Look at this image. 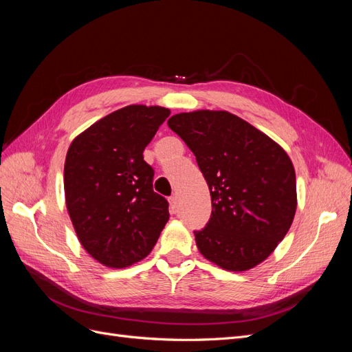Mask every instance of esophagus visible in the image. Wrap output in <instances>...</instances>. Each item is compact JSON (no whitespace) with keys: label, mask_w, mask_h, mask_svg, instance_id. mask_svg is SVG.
Segmentation results:
<instances>
[{"label":"esophagus","mask_w":352,"mask_h":352,"mask_svg":"<svg viewBox=\"0 0 352 352\" xmlns=\"http://www.w3.org/2000/svg\"><path fill=\"white\" fill-rule=\"evenodd\" d=\"M168 204H170V211L172 212L177 211V198L175 195L168 198Z\"/></svg>","instance_id":"1"}]
</instances>
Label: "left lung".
<instances>
[{
    "label": "left lung",
    "mask_w": 352,
    "mask_h": 352,
    "mask_svg": "<svg viewBox=\"0 0 352 352\" xmlns=\"http://www.w3.org/2000/svg\"><path fill=\"white\" fill-rule=\"evenodd\" d=\"M167 124L194 153L210 189L211 217L195 232L199 252L229 272L263 263L285 238L296 211L289 155L225 110L179 113Z\"/></svg>",
    "instance_id": "1"
}]
</instances>
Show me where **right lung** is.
Wrapping results in <instances>:
<instances>
[{"instance_id": "right-lung-1", "label": "right lung", "mask_w": 352, "mask_h": 352, "mask_svg": "<svg viewBox=\"0 0 352 352\" xmlns=\"http://www.w3.org/2000/svg\"><path fill=\"white\" fill-rule=\"evenodd\" d=\"M168 114L160 105H126L91 124L69 146L66 207L80 245L105 267L124 269L144 260L170 217L142 155Z\"/></svg>"}]
</instances>
